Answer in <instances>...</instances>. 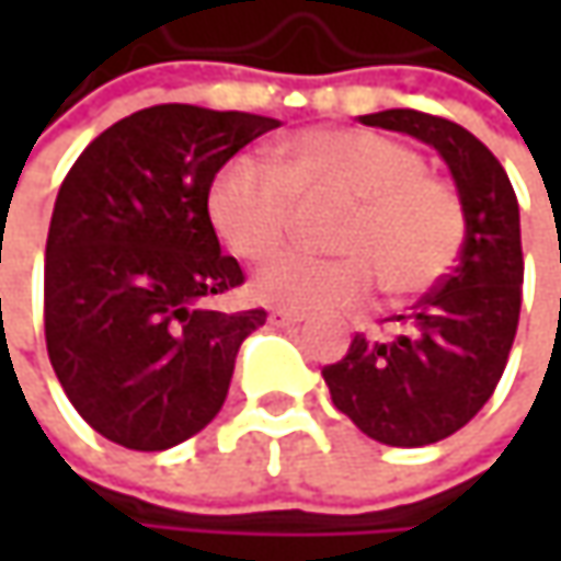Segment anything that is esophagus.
Segmentation results:
<instances>
[{"mask_svg":"<svg viewBox=\"0 0 561 561\" xmlns=\"http://www.w3.org/2000/svg\"><path fill=\"white\" fill-rule=\"evenodd\" d=\"M306 314L293 312V309H274L271 312V324H277V328H293V324H299Z\"/></svg>","mask_w":561,"mask_h":561,"instance_id":"34e87169","label":"esophagus"}]
</instances>
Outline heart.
<instances>
[{
  "mask_svg": "<svg viewBox=\"0 0 561 561\" xmlns=\"http://www.w3.org/2000/svg\"><path fill=\"white\" fill-rule=\"evenodd\" d=\"M346 199L331 230L340 255L287 252L259 271L252 293L293 312L353 309L380 280L393 299L434 290L465 247V208L453 186L427 174L415 146L371 130L318 127L277 146V168L230 159L208 186V221L243 262H265L287 243L296 203Z\"/></svg>",
  "mask_w": 561,
  "mask_h": 561,
  "instance_id": "1",
  "label": "heart"
}]
</instances>
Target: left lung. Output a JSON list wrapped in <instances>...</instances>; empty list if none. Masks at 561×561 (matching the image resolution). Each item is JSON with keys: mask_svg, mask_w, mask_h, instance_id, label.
<instances>
[{"mask_svg": "<svg viewBox=\"0 0 561 561\" xmlns=\"http://www.w3.org/2000/svg\"><path fill=\"white\" fill-rule=\"evenodd\" d=\"M434 146L449 164L465 208L459 265L405 314L383 318L375 336L324 365L334 405L362 434L387 446L446 440L474 419L506 371L522 312V221L500 159L456 121L415 108L362 115Z\"/></svg>", "mask_w": 561, "mask_h": 561, "instance_id": "1", "label": "left lung"}]
</instances>
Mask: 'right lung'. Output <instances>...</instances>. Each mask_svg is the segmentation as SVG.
<instances>
[{
  "label": "right lung",
  "mask_w": 561,
  "mask_h": 561,
  "mask_svg": "<svg viewBox=\"0 0 561 561\" xmlns=\"http://www.w3.org/2000/svg\"><path fill=\"white\" fill-rule=\"evenodd\" d=\"M280 121L152 105L90 142L61 181L43 321L55 377L105 440L159 453L221 412L240 343L265 309L208 302L243 284L208 221V186Z\"/></svg>",
  "instance_id": "right-lung-1"
}]
</instances>
